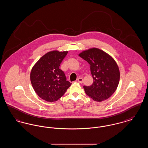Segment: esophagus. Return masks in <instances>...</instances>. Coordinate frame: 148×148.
Here are the masks:
<instances>
[{"mask_svg":"<svg viewBox=\"0 0 148 148\" xmlns=\"http://www.w3.org/2000/svg\"><path fill=\"white\" fill-rule=\"evenodd\" d=\"M77 81L80 83H83V78L80 77H79L77 79Z\"/></svg>","mask_w":148,"mask_h":148,"instance_id":"obj_1","label":"esophagus"}]
</instances>
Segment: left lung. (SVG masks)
<instances>
[{
  "label": "left lung",
  "mask_w": 148,
  "mask_h": 148,
  "mask_svg": "<svg viewBox=\"0 0 148 148\" xmlns=\"http://www.w3.org/2000/svg\"><path fill=\"white\" fill-rule=\"evenodd\" d=\"M90 65L93 83L84 86L85 93L100 102L110 97L116 90L120 80L118 66L112 56L98 48L85 50L79 54Z\"/></svg>",
  "instance_id": "8db88e82"
}]
</instances>
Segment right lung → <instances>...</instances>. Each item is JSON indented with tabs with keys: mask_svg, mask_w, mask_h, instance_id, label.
Here are the masks:
<instances>
[{
	"mask_svg": "<svg viewBox=\"0 0 148 148\" xmlns=\"http://www.w3.org/2000/svg\"><path fill=\"white\" fill-rule=\"evenodd\" d=\"M68 51H51L36 62L30 73V81L34 90L41 98L49 102L60 98L71 83L66 80L60 64Z\"/></svg>",
	"mask_w": 148,
	"mask_h": 148,
	"instance_id": "obj_1",
	"label": "right lung"
}]
</instances>
